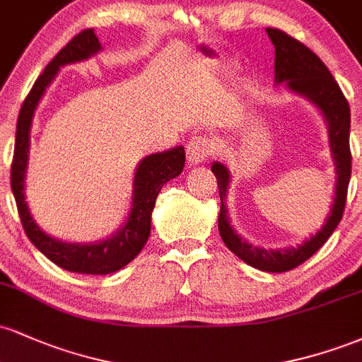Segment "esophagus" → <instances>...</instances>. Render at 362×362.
I'll use <instances>...</instances> for the list:
<instances>
[{"instance_id": "esophagus-1", "label": "esophagus", "mask_w": 362, "mask_h": 362, "mask_svg": "<svg viewBox=\"0 0 362 362\" xmlns=\"http://www.w3.org/2000/svg\"><path fill=\"white\" fill-rule=\"evenodd\" d=\"M187 160L189 163L199 165L213 155V141L206 136H194L187 141Z\"/></svg>"}]
</instances>
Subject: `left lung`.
<instances>
[{
	"mask_svg": "<svg viewBox=\"0 0 362 362\" xmlns=\"http://www.w3.org/2000/svg\"><path fill=\"white\" fill-rule=\"evenodd\" d=\"M265 32L271 37L274 47H276V62H274L276 64L274 66L276 68V83L288 81L289 88L313 102L322 110L328 122L330 149L335 161V170H337V185H335L332 213L328 216L325 226L300 247H291L286 250H265V248L253 247L235 233L230 219H228L224 199H226L230 172L221 163H214L211 170L218 180L219 199H221L218 226L224 245L236 257H240L243 262L259 269V271L286 272L296 269L303 262L308 260L313 253H317L320 247L330 238V235L334 233L340 219H342L352 168L351 146H349L351 109H349V102L344 97L339 83L334 80V76L317 54L279 28H265Z\"/></svg>",
	"mask_w": 362,
	"mask_h": 362,
	"instance_id": "obj_1",
	"label": "left lung"
}]
</instances>
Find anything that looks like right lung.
Listing matches in <instances>:
<instances>
[{
	"mask_svg": "<svg viewBox=\"0 0 362 362\" xmlns=\"http://www.w3.org/2000/svg\"><path fill=\"white\" fill-rule=\"evenodd\" d=\"M98 51H100V42H98L97 35L91 28H86L74 35L45 66L44 73L37 78L27 98L23 100L22 109H20L18 120H16L13 161H11V190H13L16 209H18L28 240L49 260L66 271L95 274V276L119 271L143 250L144 243L148 242L149 231H151V213L158 194L168 180L180 175L185 165V151L182 146L144 158L136 170L134 194H132L134 197H132V207L127 223L109 240L90 245L64 243L51 238L37 226L32 219L30 211H28L27 202H25L23 194L25 170H27L28 146H30V126L35 107L61 66L88 59Z\"/></svg>",
	"mask_w": 362,
	"mask_h": 362,
	"instance_id": "right-lung-1",
	"label": "right lung"
}]
</instances>
